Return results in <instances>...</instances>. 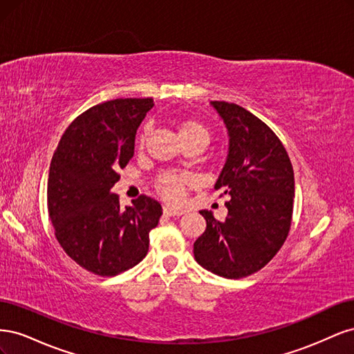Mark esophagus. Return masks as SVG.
<instances>
[{"instance_id": "34e87169", "label": "esophagus", "mask_w": 354, "mask_h": 354, "mask_svg": "<svg viewBox=\"0 0 354 354\" xmlns=\"http://www.w3.org/2000/svg\"><path fill=\"white\" fill-rule=\"evenodd\" d=\"M164 214L165 216H169V217H180L183 216V211L181 209H174V208H169V207H164Z\"/></svg>"}]
</instances>
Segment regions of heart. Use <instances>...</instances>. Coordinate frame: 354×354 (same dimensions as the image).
I'll use <instances>...</instances> for the list:
<instances>
[{"instance_id":"1","label":"heart","mask_w":354,"mask_h":354,"mask_svg":"<svg viewBox=\"0 0 354 354\" xmlns=\"http://www.w3.org/2000/svg\"><path fill=\"white\" fill-rule=\"evenodd\" d=\"M176 128L180 140L186 143H201L203 147H205L209 140H211V131L209 128L198 121L194 120V118H185V120H177ZM146 136H147V127L142 128L140 133L137 134L136 138V149H142L146 142ZM189 177L183 174H176V173H164L160 174L156 180V192L168 202H178L183 196L185 189L189 186Z\"/></svg>"}]
</instances>
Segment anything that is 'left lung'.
<instances>
[{
	"label": "left lung",
	"mask_w": 354,
	"mask_h": 354,
	"mask_svg": "<svg viewBox=\"0 0 354 354\" xmlns=\"http://www.w3.org/2000/svg\"><path fill=\"white\" fill-rule=\"evenodd\" d=\"M211 104L229 133L227 160L216 183L223 195H229V212L218 221L211 212L201 211L207 229L194 243V254L211 273L241 279L261 270L288 238L294 169L269 125L239 104L217 100Z\"/></svg>",
	"instance_id": "1"
}]
</instances>
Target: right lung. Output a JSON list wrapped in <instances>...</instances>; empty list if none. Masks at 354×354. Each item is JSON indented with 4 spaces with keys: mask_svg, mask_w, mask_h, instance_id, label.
<instances>
[{
    "mask_svg": "<svg viewBox=\"0 0 354 354\" xmlns=\"http://www.w3.org/2000/svg\"><path fill=\"white\" fill-rule=\"evenodd\" d=\"M152 99H115L72 121L53 155L47 185L48 216L56 239L82 269L115 276L140 263L149 233L162 216L146 195L121 208L111 189L134 155L138 125Z\"/></svg>",
    "mask_w": 354,
    "mask_h": 354,
    "instance_id": "add662e5",
    "label": "right lung"
}]
</instances>
